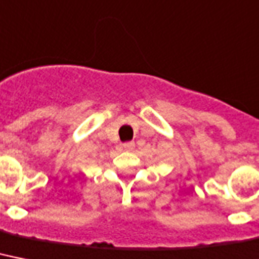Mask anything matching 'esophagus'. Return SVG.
I'll return each mask as SVG.
<instances>
[{
  "instance_id": "34e87169",
  "label": "esophagus",
  "mask_w": 259,
  "mask_h": 259,
  "mask_svg": "<svg viewBox=\"0 0 259 259\" xmlns=\"http://www.w3.org/2000/svg\"><path fill=\"white\" fill-rule=\"evenodd\" d=\"M122 148L125 149V150H127V151L133 150V149H134V142H125V144L122 145Z\"/></svg>"
}]
</instances>
